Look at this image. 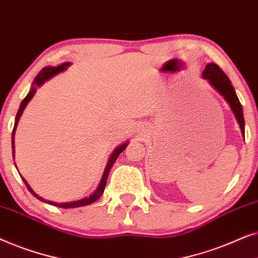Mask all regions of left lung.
Returning a JSON list of instances; mask_svg holds the SVG:
<instances>
[{
    "label": "left lung",
    "mask_w": 258,
    "mask_h": 258,
    "mask_svg": "<svg viewBox=\"0 0 258 258\" xmlns=\"http://www.w3.org/2000/svg\"><path fill=\"white\" fill-rule=\"evenodd\" d=\"M202 77L209 81V83L225 98L230 105L232 112H234L236 119H237L239 128H241L242 135L244 136V117H243V109L239 103L237 95L235 93L234 87L225 75L223 70L218 67L216 63H208L206 69L203 70Z\"/></svg>",
    "instance_id": "1"
}]
</instances>
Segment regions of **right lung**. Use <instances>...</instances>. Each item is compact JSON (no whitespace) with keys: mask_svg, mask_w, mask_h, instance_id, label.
Listing matches in <instances>:
<instances>
[{"mask_svg":"<svg viewBox=\"0 0 258 258\" xmlns=\"http://www.w3.org/2000/svg\"><path fill=\"white\" fill-rule=\"evenodd\" d=\"M70 66L69 62H66V63H62L61 66H57V67H45V68H43L41 70L40 73L37 74V76L35 77L34 82H33V87H31V89L29 93H28V95L26 97H24V100L22 101V103H21L20 105V109L19 111H17L16 114V118H15V125H14V129H13V136H12V148H13V156H14V149H15V144H14V136H15V130H16V126H17V123H19L20 121V117L21 115H22V112L24 110V108L27 107V104L29 103V101L31 100V98L34 97L35 93H36V88L37 87H41L42 84H43L45 81H48L49 79H51L52 76L57 75L58 73L63 72V70H66L68 67ZM126 146H128V142L124 143V144H121V146L116 148V149L114 150V153L111 154L110 158H109L108 163H107V167H105L104 169V172H103V176H102V179L100 182V184H98L97 189L95 190V191L91 194V195L89 197H86V199L83 200H79V201H74V202H66V203H56V202H51V201H47L44 199H42L41 196H38L36 192H34V190L30 188V185L28 184L26 179H23L24 184L27 185L28 190H29L30 194H33V195L36 197L37 200L42 201V202H45L48 204H51V206H55V207H58V208H64V209H68V208H77V207H84V206H89V204L94 203L95 201H97L100 197L102 196V194H103L104 191V188H105V184H107V179H108V176H109V171H110V169L112 167V164L115 163V161L117 160L118 155L122 153L123 150L125 149Z\"/></svg>","mask_w":258,"mask_h":258,"instance_id":"obj_1","label":"right lung"}]
</instances>
